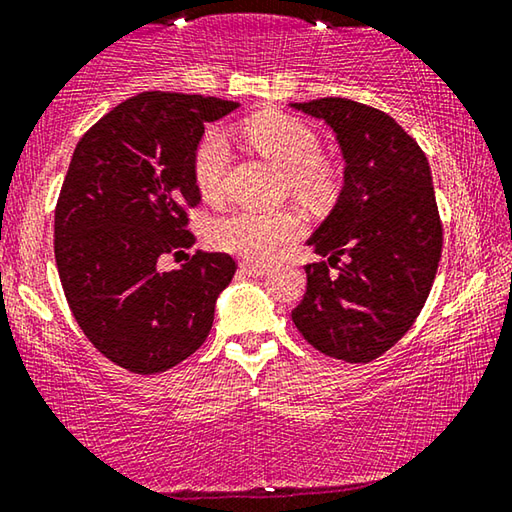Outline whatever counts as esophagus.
Masks as SVG:
<instances>
[{"instance_id":"esophagus-1","label":"esophagus","mask_w":512,"mask_h":512,"mask_svg":"<svg viewBox=\"0 0 512 512\" xmlns=\"http://www.w3.org/2000/svg\"><path fill=\"white\" fill-rule=\"evenodd\" d=\"M241 273L250 275V278H264L266 273H269V266L266 264H255V262H241Z\"/></svg>"}]
</instances>
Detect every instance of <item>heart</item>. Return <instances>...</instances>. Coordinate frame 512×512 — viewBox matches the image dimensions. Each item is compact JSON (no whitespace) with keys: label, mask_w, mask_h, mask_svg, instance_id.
Instances as JSON below:
<instances>
[{"label":"heart","mask_w":512,"mask_h":512,"mask_svg":"<svg viewBox=\"0 0 512 512\" xmlns=\"http://www.w3.org/2000/svg\"><path fill=\"white\" fill-rule=\"evenodd\" d=\"M246 136L255 148L287 170L289 186L303 196L319 198L330 191L332 170L319 157L316 134L298 118L280 111L257 113L246 123ZM232 161L230 136L223 127H207L193 150V180L202 198L216 200L223 193L225 173ZM305 230V218L291 209L257 212L237 209L218 218L212 227L214 243L225 253L253 262L280 257Z\"/></svg>","instance_id":"1"}]
</instances>
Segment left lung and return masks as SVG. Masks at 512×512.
I'll list each match as a JSON object with an SVG mask.
<instances>
[{"mask_svg":"<svg viewBox=\"0 0 512 512\" xmlns=\"http://www.w3.org/2000/svg\"><path fill=\"white\" fill-rule=\"evenodd\" d=\"M323 120L344 157V186L307 239L323 262L307 264V291L291 312L316 351L371 362L410 330L442 255L433 175L426 154L387 113L323 97L291 102Z\"/></svg>","mask_w":512,"mask_h":512,"instance_id":"obj_1","label":"left lung"}]
</instances>
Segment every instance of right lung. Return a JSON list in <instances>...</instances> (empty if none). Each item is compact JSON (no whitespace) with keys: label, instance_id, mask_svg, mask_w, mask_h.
Wrapping results in <instances>:
<instances>
[{"label":"right lung","instance_id":"1","mask_svg":"<svg viewBox=\"0 0 512 512\" xmlns=\"http://www.w3.org/2000/svg\"><path fill=\"white\" fill-rule=\"evenodd\" d=\"M237 107L141 93L97 120L72 154L54 214L56 266L88 342L127 371L150 376L196 353L237 271L225 253L157 269L161 255L193 243L184 209L200 202L196 143L207 123Z\"/></svg>","mask_w":512,"mask_h":512}]
</instances>
